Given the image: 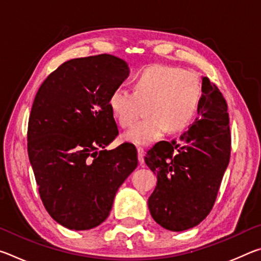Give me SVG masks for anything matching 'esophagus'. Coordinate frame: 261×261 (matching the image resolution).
I'll use <instances>...</instances> for the list:
<instances>
[{
  "label": "esophagus",
  "instance_id": "esophagus-1",
  "mask_svg": "<svg viewBox=\"0 0 261 261\" xmlns=\"http://www.w3.org/2000/svg\"><path fill=\"white\" fill-rule=\"evenodd\" d=\"M137 152H138V160H139V163H140V165H143V163H144V155H145L144 148L138 147V148H137Z\"/></svg>",
  "mask_w": 261,
  "mask_h": 261
}]
</instances>
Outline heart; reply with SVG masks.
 Masks as SVG:
<instances>
[{"label":"heart","mask_w":261,"mask_h":261,"mask_svg":"<svg viewBox=\"0 0 261 261\" xmlns=\"http://www.w3.org/2000/svg\"><path fill=\"white\" fill-rule=\"evenodd\" d=\"M201 83L198 74L170 65L145 68L134 78V92L117 87L109 95L108 106L122 127H130L143 114L146 120L123 135L136 145H148L166 131L187 127L200 103Z\"/></svg>","instance_id":"b5f03b06"}]
</instances>
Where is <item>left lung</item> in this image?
<instances>
[{"instance_id":"obj_1","label":"left lung","mask_w":261,"mask_h":261,"mask_svg":"<svg viewBox=\"0 0 261 261\" xmlns=\"http://www.w3.org/2000/svg\"><path fill=\"white\" fill-rule=\"evenodd\" d=\"M198 116L178 140L160 141L145 162L156 175L148 198L152 218L171 231L196 227L210 214L231 151L228 106L218 86L202 78Z\"/></svg>"}]
</instances>
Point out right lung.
Listing matches in <instances>:
<instances>
[{"label":"right lung","instance_id":"add662e5","mask_svg":"<svg viewBox=\"0 0 261 261\" xmlns=\"http://www.w3.org/2000/svg\"><path fill=\"white\" fill-rule=\"evenodd\" d=\"M129 76L126 62L100 54L64 62L41 84L31 109L28 153L48 213L71 230L108 218L118 188L138 166L118 136L108 99Z\"/></svg>","mask_w":261,"mask_h":261}]
</instances>
